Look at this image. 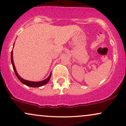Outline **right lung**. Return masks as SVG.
Masks as SVG:
<instances>
[{
  "instance_id": "1",
  "label": "right lung",
  "mask_w": 126,
  "mask_h": 126,
  "mask_svg": "<svg viewBox=\"0 0 126 126\" xmlns=\"http://www.w3.org/2000/svg\"><path fill=\"white\" fill-rule=\"evenodd\" d=\"M14 44H15V43H14ZM11 63H12L13 69H14V72H15L16 76V77L18 78V79L22 82V83H23V84L27 85V86H30V87L37 88V87H40V86H43V85H46V83H47V82L50 80V78H51V72L50 73V75H49V76L48 78H46V79H44V80H41V81H40V82L29 81V80H25V79H22V78L21 76L18 75V73H17L16 70L15 64H14V60H13V50H12V51H11Z\"/></svg>"
}]
</instances>
